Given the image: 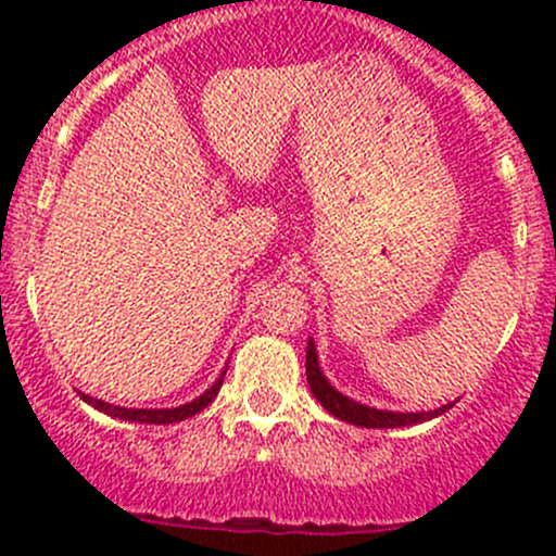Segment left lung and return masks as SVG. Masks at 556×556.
I'll list each match as a JSON object with an SVG mask.
<instances>
[{
	"mask_svg": "<svg viewBox=\"0 0 556 556\" xmlns=\"http://www.w3.org/2000/svg\"><path fill=\"white\" fill-rule=\"evenodd\" d=\"M306 382H309L314 397L323 403V408H328L333 417L344 419V422L361 425V428H406V425H417L425 422V419H433L439 414H444L446 408H435V412H419V414H397V412H382V408H371L363 406V403L350 401L346 395H341L339 390L330 387L328 379L323 377L317 363V350H314V341L309 339L306 344Z\"/></svg>",
	"mask_w": 556,
	"mask_h": 556,
	"instance_id": "1",
	"label": "left lung"
}]
</instances>
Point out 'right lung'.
<instances>
[{
  "mask_svg": "<svg viewBox=\"0 0 556 556\" xmlns=\"http://www.w3.org/2000/svg\"><path fill=\"white\" fill-rule=\"evenodd\" d=\"M223 377H226V371L220 374V379H217V382L212 384L204 395H199L195 401L185 403V406H177V408H123V406H112V403L97 401V397H91V395H83V392H80V397L86 403H91L93 408H99V412L110 414V417H115V419H128V422H142V425H172V422H182V419L204 412V408L215 401L217 392H220Z\"/></svg>",
  "mask_w": 556,
  "mask_h": 556,
  "instance_id": "add662e5",
  "label": "right lung"
}]
</instances>
